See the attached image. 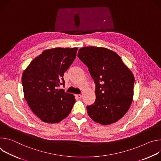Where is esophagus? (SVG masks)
<instances>
[{"label": "esophagus", "mask_w": 161, "mask_h": 161, "mask_svg": "<svg viewBox=\"0 0 161 161\" xmlns=\"http://www.w3.org/2000/svg\"><path fill=\"white\" fill-rule=\"evenodd\" d=\"M76 97H77V98H80L82 97V95H80V94H79V95H76Z\"/></svg>", "instance_id": "obj_1"}]
</instances>
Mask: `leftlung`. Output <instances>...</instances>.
<instances>
[{
	"label": "left lung",
	"instance_id": "8db88e82",
	"mask_svg": "<svg viewBox=\"0 0 161 161\" xmlns=\"http://www.w3.org/2000/svg\"><path fill=\"white\" fill-rule=\"evenodd\" d=\"M77 56L88 68L95 84L96 100L86 107L88 115L102 125L117 121L132 102V73L116 53L105 48L83 47Z\"/></svg>",
	"mask_w": 161,
	"mask_h": 161
}]
</instances>
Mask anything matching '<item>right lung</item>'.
<instances>
[{
    "instance_id": "obj_1",
    "label": "right lung",
    "mask_w": 161,
    "mask_h": 161,
    "mask_svg": "<svg viewBox=\"0 0 161 161\" xmlns=\"http://www.w3.org/2000/svg\"><path fill=\"white\" fill-rule=\"evenodd\" d=\"M77 48L46 50L24 71L22 83L25 100L32 111L44 122L55 123L67 117L75 102L65 92L64 73L76 58Z\"/></svg>"
}]
</instances>
